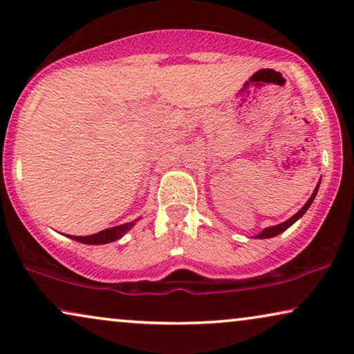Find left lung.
<instances>
[{
	"label": "left lung",
	"instance_id": "left-lung-1",
	"mask_svg": "<svg viewBox=\"0 0 354 354\" xmlns=\"http://www.w3.org/2000/svg\"><path fill=\"white\" fill-rule=\"evenodd\" d=\"M319 185H321V182L317 183V187H316V190L313 192V195H311V198H309V200L306 201V205H304L301 209H299L297 214L295 216H292L290 217L288 221H285V222H282V224H279V225H272V227H266L264 230H261L258 235H254V239H272V236H275V235H279V234H282V232H285L288 229L290 225H293L295 222H297L299 217H301L304 212H306L308 209H309V206L313 205V201H314V198H316V195H317V190H319Z\"/></svg>",
	"mask_w": 354,
	"mask_h": 354
}]
</instances>
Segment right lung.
<instances>
[{
    "label": "right lung",
    "mask_w": 354,
    "mask_h": 354,
    "mask_svg": "<svg viewBox=\"0 0 354 354\" xmlns=\"http://www.w3.org/2000/svg\"><path fill=\"white\" fill-rule=\"evenodd\" d=\"M135 222H137V221L129 222V224L111 227V229L101 230V232H98V234H95V235H86V236L69 235V239L75 240V241H80V243H85V245H104V243H111V241H115V240L122 239V236L127 234V232L135 225Z\"/></svg>",
    "instance_id": "1"
}]
</instances>
